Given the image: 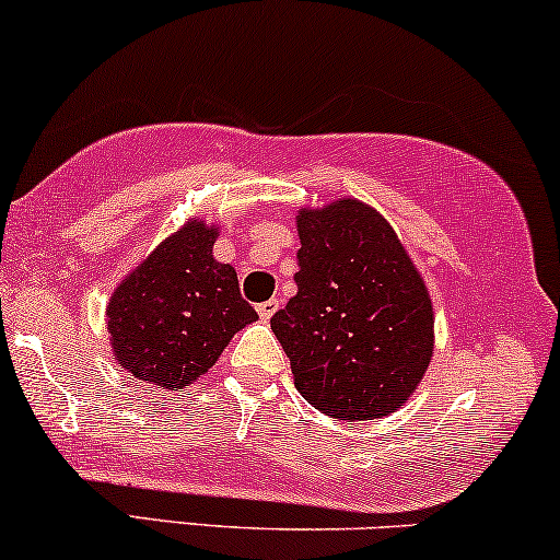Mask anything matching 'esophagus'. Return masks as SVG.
<instances>
[{
	"label": "esophagus",
	"instance_id": "obj_1",
	"mask_svg": "<svg viewBox=\"0 0 560 560\" xmlns=\"http://www.w3.org/2000/svg\"><path fill=\"white\" fill-rule=\"evenodd\" d=\"M279 304H281L279 300H266V302H260V304H258V315L264 317V320H271L276 310H279Z\"/></svg>",
	"mask_w": 560,
	"mask_h": 560
}]
</instances>
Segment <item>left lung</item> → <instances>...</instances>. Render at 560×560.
<instances>
[{
	"label": "left lung",
	"instance_id": "left-lung-1",
	"mask_svg": "<svg viewBox=\"0 0 560 560\" xmlns=\"http://www.w3.org/2000/svg\"><path fill=\"white\" fill-rule=\"evenodd\" d=\"M296 294L271 317L294 387L330 419L393 413L434 351L419 271L377 211L353 198L296 217Z\"/></svg>",
	"mask_w": 560,
	"mask_h": 560
}]
</instances>
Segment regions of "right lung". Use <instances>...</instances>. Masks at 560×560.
<instances>
[{
	"label": "right lung",
	"instance_id": "add662e5",
	"mask_svg": "<svg viewBox=\"0 0 560 560\" xmlns=\"http://www.w3.org/2000/svg\"><path fill=\"white\" fill-rule=\"evenodd\" d=\"M214 240L217 228L194 219L113 292V353L137 380L183 390L209 372L240 328L258 320L235 268L211 256Z\"/></svg>",
	"mask_w": 560,
	"mask_h": 560
}]
</instances>
